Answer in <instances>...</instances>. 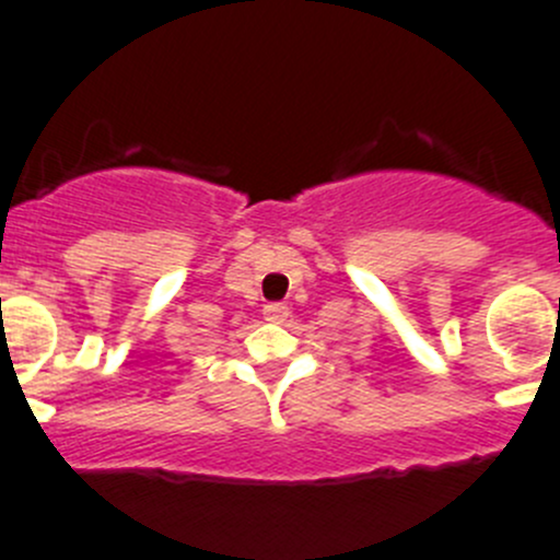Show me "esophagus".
I'll use <instances>...</instances> for the list:
<instances>
[{
	"label": "esophagus",
	"instance_id": "obj_1",
	"mask_svg": "<svg viewBox=\"0 0 560 560\" xmlns=\"http://www.w3.org/2000/svg\"><path fill=\"white\" fill-rule=\"evenodd\" d=\"M291 315V310H288L285 302H269L264 304V318L272 320V324H282V320Z\"/></svg>",
	"mask_w": 560,
	"mask_h": 560
}]
</instances>
